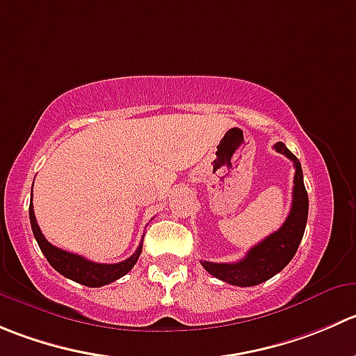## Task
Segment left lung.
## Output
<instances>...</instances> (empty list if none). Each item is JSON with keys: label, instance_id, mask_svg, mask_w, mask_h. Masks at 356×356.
Segmentation results:
<instances>
[{"label": "left lung", "instance_id": "8db88e82", "mask_svg": "<svg viewBox=\"0 0 356 356\" xmlns=\"http://www.w3.org/2000/svg\"><path fill=\"white\" fill-rule=\"evenodd\" d=\"M275 149L280 154H285L292 160L296 168L294 189H292V209L284 226L270 236L259 241L257 245L247 252L241 261L238 262H209L202 261V266L212 277L236 285V287H254L270 280L277 273H280L285 266L292 261L298 252L299 243L306 229L308 220V193H306L305 181H302V168L298 158L287 149L284 143L275 144Z\"/></svg>", "mask_w": 356, "mask_h": 356}]
</instances>
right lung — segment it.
<instances>
[{
  "mask_svg": "<svg viewBox=\"0 0 356 356\" xmlns=\"http://www.w3.org/2000/svg\"><path fill=\"white\" fill-rule=\"evenodd\" d=\"M31 195H33V193H31ZM29 219L34 238H36L41 252L44 254L47 261L50 262L51 268H54L55 271H58L62 277L69 278V280L76 282V284L86 285V287H102V285H108L111 284V282L118 280V278L125 277V275L132 270L134 264H136L137 259H139L140 252H143V241H140L137 250L134 252L129 259H125V261L116 262V264H99V262L88 261V259L81 257V255L71 254V252H65L62 250V248H57L55 245H51L50 241L43 236L40 226H38L33 210V200H31L29 203Z\"/></svg>",
  "mask_w": 356,
  "mask_h": 356,
  "instance_id": "1",
  "label": "right lung"
}]
</instances>
